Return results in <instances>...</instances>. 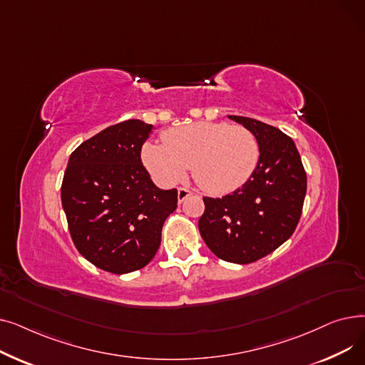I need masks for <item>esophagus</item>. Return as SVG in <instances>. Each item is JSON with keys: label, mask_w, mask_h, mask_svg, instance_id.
<instances>
[{"label": "esophagus", "mask_w": 365, "mask_h": 365, "mask_svg": "<svg viewBox=\"0 0 365 365\" xmlns=\"http://www.w3.org/2000/svg\"><path fill=\"white\" fill-rule=\"evenodd\" d=\"M189 195H192V192H190L189 189H185V187L178 189V201L179 202H183Z\"/></svg>", "instance_id": "esophagus-1"}]
</instances>
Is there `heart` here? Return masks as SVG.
Wrapping results in <instances>:
<instances>
[{
  "mask_svg": "<svg viewBox=\"0 0 365 365\" xmlns=\"http://www.w3.org/2000/svg\"><path fill=\"white\" fill-rule=\"evenodd\" d=\"M163 142H146L142 161L160 185L180 182L190 165L195 182L210 194L241 187L259 163V142L242 125L200 121L170 128Z\"/></svg>",
  "mask_w": 365,
  "mask_h": 365,
  "instance_id": "heart-1",
  "label": "heart"
}]
</instances>
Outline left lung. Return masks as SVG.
<instances>
[{"instance_id": "8db88e82", "label": "left lung", "mask_w": 365, "mask_h": 365, "mask_svg": "<svg viewBox=\"0 0 365 365\" xmlns=\"http://www.w3.org/2000/svg\"><path fill=\"white\" fill-rule=\"evenodd\" d=\"M259 142V163L241 187L222 198L204 197L200 234L219 259L252 263L289 240L306 195V173L292 138L259 120L227 115Z\"/></svg>"}]
</instances>
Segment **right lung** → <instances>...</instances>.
<instances>
[{
	"label": "right lung",
	"mask_w": 365,
	"mask_h": 365,
	"mask_svg": "<svg viewBox=\"0 0 365 365\" xmlns=\"http://www.w3.org/2000/svg\"><path fill=\"white\" fill-rule=\"evenodd\" d=\"M153 130L140 120L106 127L68 161L62 205L72 241L88 262L112 274L138 271L153 259L163 225L178 207V190L155 186L140 160Z\"/></svg>",
	"instance_id": "add662e5"
}]
</instances>
